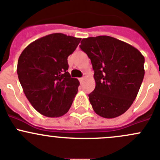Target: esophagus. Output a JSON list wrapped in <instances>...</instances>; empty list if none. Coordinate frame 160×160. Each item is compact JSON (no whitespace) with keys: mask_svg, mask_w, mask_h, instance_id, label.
<instances>
[{"mask_svg":"<svg viewBox=\"0 0 160 160\" xmlns=\"http://www.w3.org/2000/svg\"><path fill=\"white\" fill-rule=\"evenodd\" d=\"M83 75H84V76H83V77H81V78H79V80H80V83H82V82H83V80H84V79H85V75H86V74L84 73V74H83Z\"/></svg>","mask_w":160,"mask_h":160,"instance_id":"1","label":"esophagus"}]
</instances>
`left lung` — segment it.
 I'll return each mask as SVG.
<instances>
[{
  "label": "left lung",
  "instance_id": "8db88e82",
  "mask_svg": "<svg viewBox=\"0 0 160 160\" xmlns=\"http://www.w3.org/2000/svg\"><path fill=\"white\" fill-rule=\"evenodd\" d=\"M80 49L94 70L95 89L89 101L97 114L114 118L136 98L145 75V58L136 48L108 35L83 38Z\"/></svg>",
  "mask_w": 160,
  "mask_h": 160
}]
</instances>
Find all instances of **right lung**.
<instances>
[{
  "label": "right lung",
  "mask_w": 160,
  "mask_h": 160,
  "mask_svg": "<svg viewBox=\"0 0 160 160\" xmlns=\"http://www.w3.org/2000/svg\"><path fill=\"white\" fill-rule=\"evenodd\" d=\"M80 40L62 33L50 34L32 42L21 53L19 81L32 107L42 115L58 118L70 110L80 82L67 71V58Z\"/></svg>",
  "instance_id": "1"
}]
</instances>
